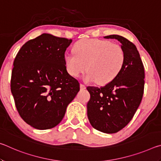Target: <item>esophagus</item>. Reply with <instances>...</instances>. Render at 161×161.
I'll list each match as a JSON object with an SVG mask.
<instances>
[{
	"label": "esophagus",
	"instance_id": "esophagus-1",
	"mask_svg": "<svg viewBox=\"0 0 161 161\" xmlns=\"http://www.w3.org/2000/svg\"><path fill=\"white\" fill-rule=\"evenodd\" d=\"M80 89L81 90H83V89H86V86L84 85L83 84H80Z\"/></svg>",
	"mask_w": 161,
	"mask_h": 161
}]
</instances>
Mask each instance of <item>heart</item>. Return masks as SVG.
Listing matches in <instances>:
<instances>
[{
	"label": "heart",
	"instance_id": "obj_1",
	"mask_svg": "<svg viewBox=\"0 0 161 161\" xmlns=\"http://www.w3.org/2000/svg\"><path fill=\"white\" fill-rule=\"evenodd\" d=\"M73 53L65 54L67 72L73 77H79L87 71L84 81L107 84L115 79L124 67V50L110 41L98 39L80 40L73 46Z\"/></svg>",
	"mask_w": 161,
	"mask_h": 161
}]
</instances>
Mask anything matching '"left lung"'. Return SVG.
<instances>
[{
  "mask_svg": "<svg viewBox=\"0 0 161 161\" xmlns=\"http://www.w3.org/2000/svg\"><path fill=\"white\" fill-rule=\"evenodd\" d=\"M104 38L121 42L126 56L125 63L117 77L104 86H87L90 94L87 116L95 129L114 133L129 123L139 107L143 95L145 73L134 44L118 35Z\"/></svg>",
  "mask_w": 161,
  "mask_h": 161,
  "instance_id": "obj_1",
  "label": "left lung"
}]
</instances>
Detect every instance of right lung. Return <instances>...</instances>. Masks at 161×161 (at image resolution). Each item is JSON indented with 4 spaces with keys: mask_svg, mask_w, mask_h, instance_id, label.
I'll return each instance as SVG.
<instances>
[{
    "mask_svg": "<svg viewBox=\"0 0 161 161\" xmlns=\"http://www.w3.org/2000/svg\"><path fill=\"white\" fill-rule=\"evenodd\" d=\"M72 40L43 33L25 43L16 55L10 89L21 118L35 129L60 123L80 83L68 74L64 53Z\"/></svg>",
    "mask_w": 161,
    "mask_h": 161,
    "instance_id": "1",
    "label": "right lung"
}]
</instances>
